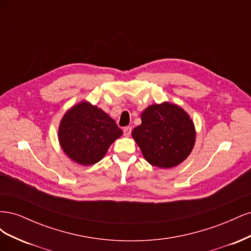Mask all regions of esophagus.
Masks as SVG:
<instances>
[{
	"instance_id": "1",
	"label": "esophagus",
	"mask_w": 251,
	"mask_h": 251,
	"mask_svg": "<svg viewBox=\"0 0 251 251\" xmlns=\"http://www.w3.org/2000/svg\"><path fill=\"white\" fill-rule=\"evenodd\" d=\"M131 132H132V127L131 126H126L124 128V134L125 136H130L131 135Z\"/></svg>"
}]
</instances>
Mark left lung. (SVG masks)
<instances>
[{
  "label": "left lung",
  "mask_w": 251,
  "mask_h": 251,
  "mask_svg": "<svg viewBox=\"0 0 251 251\" xmlns=\"http://www.w3.org/2000/svg\"><path fill=\"white\" fill-rule=\"evenodd\" d=\"M132 136L146 160L160 169L183 162L196 141L195 125L179 105L164 101L149 105L141 113V125Z\"/></svg>",
  "instance_id": "obj_1"
}]
</instances>
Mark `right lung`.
<instances>
[{"mask_svg": "<svg viewBox=\"0 0 251 251\" xmlns=\"http://www.w3.org/2000/svg\"><path fill=\"white\" fill-rule=\"evenodd\" d=\"M121 135L115 120L86 100L68 110L58 126V141L64 153L85 166L100 161Z\"/></svg>", "mask_w": 251, "mask_h": 251, "instance_id": "right-lung-1", "label": "right lung"}]
</instances>
